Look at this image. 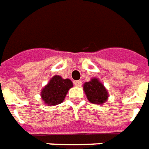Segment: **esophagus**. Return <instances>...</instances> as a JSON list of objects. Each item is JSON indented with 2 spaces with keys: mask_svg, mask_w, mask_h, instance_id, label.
<instances>
[{
  "mask_svg": "<svg viewBox=\"0 0 149 149\" xmlns=\"http://www.w3.org/2000/svg\"><path fill=\"white\" fill-rule=\"evenodd\" d=\"M74 86H75L80 87V86H82V82H81V81H74Z\"/></svg>",
  "mask_w": 149,
  "mask_h": 149,
  "instance_id": "obj_1",
  "label": "esophagus"
}]
</instances>
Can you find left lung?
<instances>
[{"instance_id":"1","label":"left lung","mask_w":149,"mask_h":149,"mask_svg":"<svg viewBox=\"0 0 149 149\" xmlns=\"http://www.w3.org/2000/svg\"><path fill=\"white\" fill-rule=\"evenodd\" d=\"M83 91L90 103L103 105L108 100V91L98 78H92L83 84Z\"/></svg>"}]
</instances>
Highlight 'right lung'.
Masks as SVG:
<instances>
[{
  "label": "right lung",
  "mask_w": 149,
  "mask_h": 149,
  "mask_svg": "<svg viewBox=\"0 0 149 149\" xmlns=\"http://www.w3.org/2000/svg\"><path fill=\"white\" fill-rule=\"evenodd\" d=\"M72 86L73 83L70 79H64L60 75H54L41 91L42 100L48 106L58 105L63 103Z\"/></svg>",
  "instance_id": "right-lung-1"
}]
</instances>
